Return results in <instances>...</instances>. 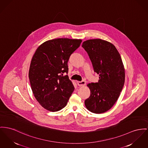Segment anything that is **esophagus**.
Returning a JSON list of instances; mask_svg holds the SVG:
<instances>
[{"label": "esophagus", "instance_id": "34e87169", "mask_svg": "<svg viewBox=\"0 0 148 148\" xmlns=\"http://www.w3.org/2000/svg\"><path fill=\"white\" fill-rule=\"evenodd\" d=\"M77 85L79 87H82V86H84L86 84L85 82L84 81H77Z\"/></svg>", "mask_w": 148, "mask_h": 148}]
</instances>
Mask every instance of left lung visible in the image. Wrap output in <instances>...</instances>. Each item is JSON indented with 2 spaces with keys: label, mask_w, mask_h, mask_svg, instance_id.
Listing matches in <instances>:
<instances>
[{
  "label": "left lung",
  "mask_w": 148,
  "mask_h": 148,
  "mask_svg": "<svg viewBox=\"0 0 148 148\" xmlns=\"http://www.w3.org/2000/svg\"><path fill=\"white\" fill-rule=\"evenodd\" d=\"M82 47L89 55L94 72L99 76L98 82L87 85L90 95L85 104L89 111L103 113L114 106L120 95L125 80L124 66L118 50L109 41L88 40Z\"/></svg>",
  "instance_id": "8db88e82"
}]
</instances>
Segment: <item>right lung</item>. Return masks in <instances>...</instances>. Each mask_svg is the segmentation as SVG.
I'll use <instances>...</instances> for the list:
<instances>
[{"mask_svg":"<svg viewBox=\"0 0 148 148\" xmlns=\"http://www.w3.org/2000/svg\"><path fill=\"white\" fill-rule=\"evenodd\" d=\"M82 40L58 38L41 44L30 63L29 77L33 94L44 108L57 112L66 107L74 86L67 75V63Z\"/></svg>","mask_w":148,"mask_h":148,"instance_id":"right-lung-1","label":"right lung"}]
</instances>
